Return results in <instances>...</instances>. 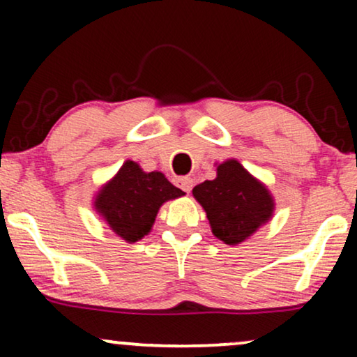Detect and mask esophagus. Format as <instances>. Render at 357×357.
Instances as JSON below:
<instances>
[{"label": "esophagus", "mask_w": 357, "mask_h": 357, "mask_svg": "<svg viewBox=\"0 0 357 357\" xmlns=\"http://www.w3.org/2000/svg\"><path fill=\"white\" fill-rule=\"evenodd\" d=\"M178 187L183 190V192H187V193H190V190H192V187H193V180L190 178V177H180L178 180Z\"/></svg>", "instance_id": "esophagus-1"}]
</instances>
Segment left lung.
<instances>
[{"label": "left lung", "mask_w": 357, "mask_h": 357, "mask_svg": "<svg viewBox=\"0 0 357 357\" xmlns=\"http://www.w3.org/2000/svg\"><path fill=\"white\" fill-rule=\"evenodd\" d=\"M219 241L237 245L273 216L271 195L237 160L218 165V177L193 188Z\"/></svg>", "instance_id": "obj_1"}]
</instances>
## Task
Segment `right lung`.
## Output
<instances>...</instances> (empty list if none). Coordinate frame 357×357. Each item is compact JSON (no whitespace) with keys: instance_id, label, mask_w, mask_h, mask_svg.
Instances as JSON below:
<instances>
[{"instance_id":"obj_1","label":"right lung","mask_w":357,"mask_h":357,"mask_svg":"<svg viewBox=\"0 0 357 357\" xmlns=\"http://www.w3.org/2000/svg\"><path fill=\"white\" fill-rule=\"evenodd\" d=\"M182 195L164 174L143 172L133 160H126L97 195L96 209L116 236L131 243L151 231L160 204Z\"/></svg>"}]
</instances>
